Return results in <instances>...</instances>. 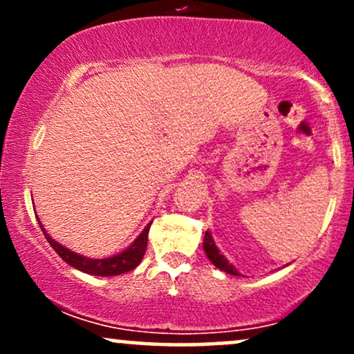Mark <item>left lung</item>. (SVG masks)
Here are the masks:
<instances>
[{
	"mask_svg": "<svg viewBox=\"0 0 354 354\" xmlns=\"http://www.w3.org/2000/svg\"><path fill=\"white\" fill-rule=\"evenodd\" d=\"M203 250H205V253H206V256H208L209 261L213 263L216 268H219V270L225 271V273H228V274H233V276H241V273H238L236 268L231 265L228 259L219 253L216 243H214V239H213V236H211L209 231H206L205 238H203Z\"/></svg>",
	"mask_w": 354,
	"mask_h": 354,
	"instance_id": "1",
	"label": "left lung"
}]
</instances>
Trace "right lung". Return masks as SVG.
Listing matches in <instances>:
<instances>
[{
    "mask_svg": "<svg viewBox=\"0 0 354 354\" xmlns=\"http://www.w3.org/2000/svg\"><path fill=\"white\" fill-rule=\"evenodd\" d=\"M36 218H38V214H36ZM151 223H148V225L145 226V230L138 234V238L128 248H124V250H121L120 253L116 254L106 256V258H88V256L76 253V251H73L70 248L61 245L56 239H53L50 236V233L44 230L41 221H39V226H41L44 238L48 239V243H50L53 250H55L56 253L59 254V258L63 259V261H66L70 266L93 276H116L135 270V268L141 263L146 251V245H148V233Z\"/></svg>",
    "mask_w": 354,
    "mask_h": 354,
    "instance_id": "1",
    "label": "right lung"
}]
</instances>
